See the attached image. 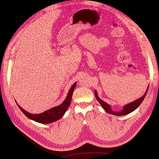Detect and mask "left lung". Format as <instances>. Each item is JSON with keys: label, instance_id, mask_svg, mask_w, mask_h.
Returning a JSON list of instances; mask_svg holds the SVG:
<instances>
[{"label": "left lung", "instance_id": "obj_1", "mask_svg": "<svg viewBox=\"0 0 159 159\" xmlns=\"http://www.w3.org/2000/svg\"><path fill=\"white\" fill-rule=\"evenodd\" d=\"M148 89V88H147V89L145 91V94L143 95V97L140 98L135 100V101H134V102H133L132 103H130L127 105H125L123 107V109H121V111H113L111 109V106L108 103H107L106 102H105L104 101L102 100L99 98L97 91H95V98H97L98 101L99 102L101 105H102V107L105 109V111L107 112L108 113H110V114L117 115V116H121V115H127L130 113L133 112V111L135 110L139 106V105H141V103H142L143 99H145V96L147 93Z\"/></svg>", "mask_w": 159, "mask_h": 159}]
</instances>
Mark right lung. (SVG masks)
<instances>
[{"label": "right lung", "instance_id": "1", "mask_svg": "<svg viewBox=\"0 0 159 159\" xmlns=\"http://www.w3.org/2000/svg\"><path fill=\"white\" fill-rule=\"evenodd\" d=\"M75 85L76 82H75L73 84V85L71 86V88L68 91V95H67V97L64 101V102L61 105H58V106L51 108L42 113L31 114L30 113H28L26 111L22 109L18 103L17 105L18 107L20 108V109L22 111V113L25 114L28 118L33 120V121L43 124H48L55 122L62 117V116L65 114L67 109L69 107L71 103V97L72 95H73V92L75 88Z\"/></svg>", "mask_w": 159, "mask_h": 159}]
</instances>
